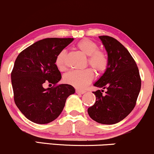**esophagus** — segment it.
I'll use <instances>...</instances> for the list:
<instances>
[{
	"label": "esophagus",
	"mask_w": 154,
	"mask_h": 154,
	"mask_svg": "<svg viewBox=\"0 0 154 154\" xmlns=\"http://www.w3.org/2000/svg\"><path fill=\"white\" fill-rule=\"evenodd\" d=\"M75 92H76L77 94H84L86 91L84 90H80V89H76V90H75Z\"/></svg>",
	"instance_id": "1"
}]
</instances>
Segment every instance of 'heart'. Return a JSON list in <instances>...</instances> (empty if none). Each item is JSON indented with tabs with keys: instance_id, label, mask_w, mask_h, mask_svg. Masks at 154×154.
<instances>
[{
	"instance_id": "1",
	"label": "heart",
	"mask_w": 154,
	"mask_h": 154,
	"mask_svg": "<svg viewBox=\"0 0 154 154\" xmlns=\"http://www.w3.org/2000/svg\"><path fill=\"white\" fill-rule=\"evenodd\" d=\"M79 49L88 56V63L97 72H103L108 68V58L103 51L98 49V46L94 41L89 39H83L77 43ZM66 50L63 49L57 56L55 60L56 66L60 70L66 68ZM94 74L92 69L86 68L82 70H72L64 75V81L67 84L78 89H84L92 82Z\"/></svg>"
}]
</instances>
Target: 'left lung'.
<instances>
[{
  "instance_id": "1",
  "label": "left lung",
  "mask_w": 154,
  "mask_h": 154,
  "mask_svg": "<svg viewBox=\"0 0 154 154\" xmlns=\"http://www.w3.org/2000/svg\"><path fill=\"white\" fill-rule=\"evenodd\" d=\"M108 53V65L94 84L103 90L93 91L95 103L88 108L91 119L100 124H114L134 109L141 88V79L135 61L128 50L113 38L99 36Z\"/></svg>"
}]
</instances>
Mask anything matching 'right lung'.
Instances as JSON below:
<instances>
[{
  "label": "right lung",
  "instance_id": "obj_1",
  "mask_svg": "<svg viewBox=\"0 0 154 154\" xmlns=\"http://www.w3.org/2000/svg\"><path fill=\"white\" fill-rule=\"evenodd\" d=\"M72 41L70 38L41 40L24 49L15 60L11 74L15 104L34 123L55 120L68 96L75 93L71 85H57L62 76L55 64L57 54ZM46 83L54 86L45 89Z\"/></svg>",
  "mask_w": 154,
  "mask_h": 154
}]
</instances>
